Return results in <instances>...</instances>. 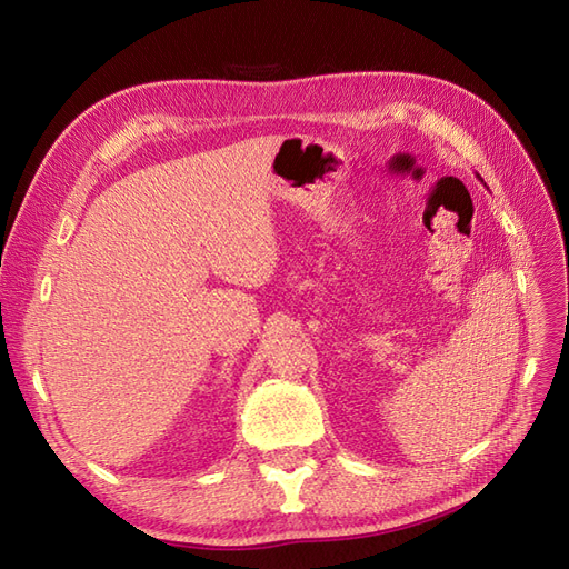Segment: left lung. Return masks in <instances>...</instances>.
Segmentation results:
<instances>
[{
    "instance_id": "8db88e82",
    "label": "left lung",
    "mask_w": 569,
    "mask_h": 569,
    "mask_svg": "<svg viewBox=\"0 0 569 569\" xmlns=\"http://www.w3.org/2000/svg\"><path fill=\"white\" fill-rule=\"evenodd\" d=\"M477 178H479V181H481V183H483V178H481V176H479V173H477ZM483 186H486V183H483Z\"/></svg>"
}]
</instances>
